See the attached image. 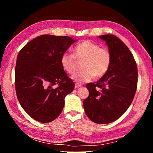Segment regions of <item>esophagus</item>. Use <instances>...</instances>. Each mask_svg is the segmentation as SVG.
<instances>
[{"mask_svg": "<svg viewBox=\"0 0 153 153\" xmlns=\"http://www.w3.org/2000/svg\"><path fill=\"white\" fill-rule=\"evenodd\" d=\"M82 85H80V84H75V89H78V88H79V87H80Z\"/></svg>", "mask_w": 153, "mask_h": 153, "instance_id": "1", "label": "esophagus"}]
</instances>
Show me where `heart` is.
I'll use <instances>...</instances> for the list:
<instances>
[{
    "label": "heart",
    "mask_w": 153,
    "mask_h": 153,
    "mask_svg": "<svg viewBox=\"0 0 153 153\" xmlns=\"http://www.w3.org/2000/svg\"><path fill=\"white\" fill-rule=\"evenodd\" d=\"M73 53H64L61 59L64 70L69 74H74L77 70V60L83 62L84 71L78 73L71 78L77 83L91 81L96 76L101 78L108 71L112 61V55L109 50L100 47V45L86 40L77 45Z\"/></svg>",
    "instance_id": "heart-1"
}]
</instances>
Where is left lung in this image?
Wrapping results in <instances>:
<instances>
[{"mask_svg":"<svg viewBox=\"0 0 153 153\" xmlns=\"http://www.w3.org/2000/svg\"><path fill=\"white\" fill-rule=\"evenodd\" d=\"M99 38L108 46L112 61L108 71L96 84H87L89 94L83 105L92 121L108 124L116 121L131 105L137 90L138 71L132 53L121 39L112 34Z\"/></svg>","mask_w":153,"mask_h":153,"instance_id":"obj_1","label":"left lung"}]
</instances>
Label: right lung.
<instances>
[{"label":"right lung","instance_id":"1","mask_svg":"<svg viewBox=\"0 0 153 153\" xmlns=\"http://www.w3.org/2000/svg\"><path fill=\"white\" fill-rule=\"evenodd\" d=\"M76 41L68 36L41 35L18 53L15 67L17 98L36 121H53L61 114L66 96L73 91L75 84L64 71L61 59Z\"/></svg>","mask_w":153,"mask_h":153}]
</instances>
